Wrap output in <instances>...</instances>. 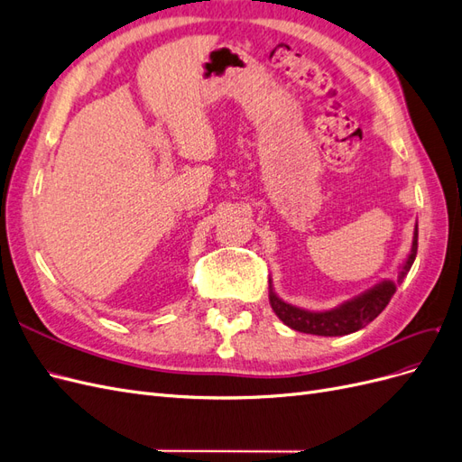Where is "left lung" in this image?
I'll list each match as a JSON object with an SVG mask.
<instances>
[{
  "mask_svg": "<svg viewBox=\"0 0 462 462\" xmlns=\"http://www.w3.org/2000/svg\"><path fill=\"white\" fill-rule=\"evenodd\" d=\"M416 250H418V226L414 227L411 254L402 262L397 282H389V279H385V282L374 285L365 292H360L358 297L335 306V309L314 312V310H304V309H299V306L287 304L285 300H282L275 295L272 279H270V304L273 312L277 314V318L282 319L285 326H289L291 329H297L300 333L324 335V337H337V335L355 333L362 328H366L370 321H374L383 312L391 297L395 295L397 285L402 283V279L407 277L411 265L414 263Z\"/></svg>",
  "mask_w": 462,
  "mask_h": 462,
  "instance_id": "left-lung-1",
  "label": "left lung"
}]
</instances>
